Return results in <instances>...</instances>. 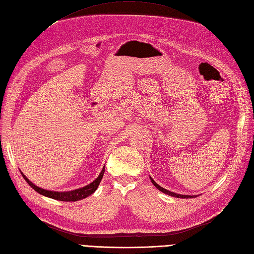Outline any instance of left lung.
<instances>
[{"label": "left lung", "mask_w": 254, "mask_h": 254, "mask_svg": "<svg viewBox=\"0 0 254 254\" xmlns=\"http://www.w3.org/2000/svg\"><path fill=\"white\" fill-rule=\"evenodd\" d=\"M151 182H152V184L157 188V189L159 190V191H161V192H163V193H166V194H168V195H171V196H174V197H177V198H193L194 196H189V195H182V194H176V193H174V192H171V191H169V190H166L165 188H162V187H160L159 185H157L156 183H155L153 179L151 178Z\"/></svg>", "instance_id": "obj_1"}]
</instances>
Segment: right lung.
<instances>
[{"mask_svg": "<svg viewBox=\"0 0 254 254\" xmlns=\"http://www.w3.org/2000/svg\"><path fill=\"white\" fill-rule=\"evenodd\" d=\"M21 174L24 177V179H25V181L27 182V184L32 188V189L36 190L40 194L47 196V197L57 199V200H61V201H77V200H80V199H83V198L87 197V196L93 194L97 190V188H98V186H99L101 179L103 177L104 168L102 169L100 175L98 176V178L95 179V181L92 184L87 185L86 187L80 188V189L73 190V191H68V192H55V191H47V190H44V189H41V188H39V187H37V186L32 184L23 173H21Z\"/></svg>", "mask_w": 254, "mask_h": 254, "instance_id": "add662e5", "label": "right lung"}]
</instances>
